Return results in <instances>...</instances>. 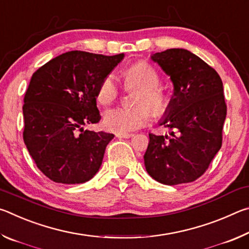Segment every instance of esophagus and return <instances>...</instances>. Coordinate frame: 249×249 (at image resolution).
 <instances>
[{"label": "esophagus", "mask_w": 249, "mask_h": 249, "mask_svg": "<svg viewBox=\"0 0 249 249\" xmlns=\"http://www.w3.org/2000/svg\"><path fill=\"white\" fill-rule=\"evenodd\" d=\"M115 136H116L117 138H129V137L133 136V134H130V133H126V134H115Z\"/></svg>", "instance_id": "34e87169"}]
</instances>
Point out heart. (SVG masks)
Wrapping results in <instances>:
<instances>
[{"label": "heart", "instance_id": "1", "mask_svg": "<svg viewBox=\"0 0 249 249\" xmlns=\"http://www.w3.org/2000/svg\"><path fill=\"white\" fill-rule=\"evenodd\" d=\"M124 80L128 88L138 89L134 98V104L137 107H117L105 113L104 127L116 134H126L142 127L149 121L151 113L154 116H162L170 107L169 96L159 88V74L148 62L138 61L130 65L124 71ZM119 94L116 79L109 74L101 82L96 99L100 104L107 107L114 102Z\"/></svg>", "mask_w": 249, "mask_h": 249}]
</instances>
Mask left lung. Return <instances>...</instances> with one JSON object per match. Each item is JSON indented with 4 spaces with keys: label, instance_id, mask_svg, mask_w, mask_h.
Listing matches in <instances>:
<instances>
[{
    "label": "left lung",
    "instance_id": "8db88e82",
    "mask_svg": "<svg viewBox=\"0 0 249 249\" xmlns=\"http://www.w3.org/2000/svg\"><path fill=\"white\" fill-rule=\"evenodd\" d=\"M170 77L174 95L159 122L168 135L149 134L144 155L146 170L160 183L176 185L196 180L222 146L226 104L220 75L201 58L182 48L151 54Z\"/></svg>",
    "mask_w": 249,
    "mask_h": 249
}]
</instances>
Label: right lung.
<instances>
[{
  "label": "right lung",
  "mask_w": 249,
  "mask_h": 249,
  "mask_svg": "<svg viewBox=\"0 0 249 249\" xmlns=\"http://www.w3.org/2000/svg\"><path fill=\"white\" fill-rule=\"evenodd\" d=\"M73 50L35 71L25 93L23 138L36 166L57 183L89 181L102 165L114 135L84 129L99 123L101 82L123 60Z\"/></svg>",
  "instance_id": "1"
}]
</instances>
